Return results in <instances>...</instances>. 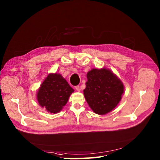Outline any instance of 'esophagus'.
Segmentation results:
<instances>
[{
    "label": "esophagus",
    "instance_id": "esophagus-1",
    "mask_svg": "<svg viewBox=\"0 0 160 160\" xmlns=\"http://www.w3.org/2000/svg\"><path fill=\"white\" fill-rule=\"evenodd\" d=\"M75 89L78 91V92H80V86H75Z\"/></svg>",
    "mask_w": 160,
    "mask_h": 160
}]
</instances>
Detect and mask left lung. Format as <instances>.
I'll return each mask as SVG.
<instances>
[{"instance_id":"left-lung-1","label":"left lung","mask_w":160,"mask_h":160,"mask_svg":"<svg viewBox=\"0 0 160 160\" xmlns=\"http://www.w3.org/2000/svg\"><path fill=\"white\" fill-rule=\"evenodd\" d=\"M87 79L84 95L91 109L99 115L114 110L124 92L123 84L118 76L106 68H93L87 73Z\"/></svg>"}]
</instances>
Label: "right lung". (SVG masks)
<instances>
[{"instance_id": "right-lung-1", "label": "right lung", "mask_w": 160, "mask_h": 160, "mask_svg": "<svg viewBox=\"0 0 160 160\" xmlns=\"http://www.w3.org/2000/svg\"><path fill=\"white\" fill-rule=\"evenodd\" d=\"M74 92L60 74H50L40 85L37 92L39 105L53 114H57L66 104Z\"/></svg>"}]
</instances>
